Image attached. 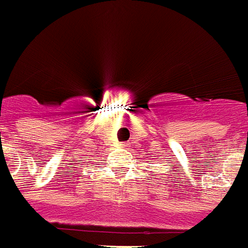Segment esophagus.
<instances>
[{
  "instance_id": "1",
  "label": "esophagus",
  "mask_w": 248,
  "mask_h": 248,
  "mask_svg": "<svg viewBox=\"0 0 248 248\" xmlns=\"http://www.w3.org/2000/svg\"><path fill=\"white\" fill-rule=\"evenodd\" d=\"M121 147L127 148V147H129V143H121Z\"/></svg>"
}]
</instances>
